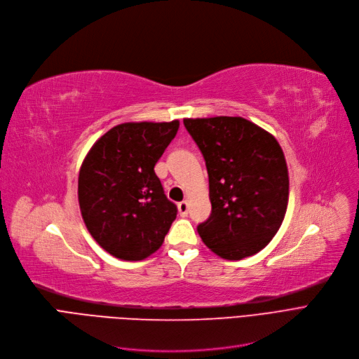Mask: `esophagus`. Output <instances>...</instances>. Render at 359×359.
I'll list each match as a JSON object with an SVG mask.
<instances>
[{
	"label": "esophagus",
	"mask_w": 359,
	"mask_h": 359,
	"mask_svg": "<svg viewBox=\"0 0 359 359\" xmlns=\"http://www.w3.org/2000/svg\"><path fill=\"white\" fill-rule=\"evenodd\" d=\"M189 210H190V206H189V201H187V200H184L178 204V212H180L181 216L189 215Z\"/></svg>",
	"instance_id": "1"
}]
</instances>
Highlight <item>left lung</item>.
<instances>
[{"label": "left lung", "instance_id": "8db88e82", "mask_svg": "<svg viewBox=\"0 0 359 359\" xmlns=\"http://www.w3.org/2000/svg\"><path fill=\"white\" fill-rule=\"evenodd\" d=\"M206 161L210 217L201 241L220 259L262 251L279 231L289 200V175L275 135L243 116L185 118Z\"/></svg>", "mask_w": 359, "mask_h": 359}]
</instances>
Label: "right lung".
Wrapping results in <instances>:
<instances>
[{
  "label": "right lung",
  "mask_w": 359,
  "mask_h": 359,
  "mask_svg": "<svg viewBox=\"0 0 359 359\" xmlns=\"http://www.w3.org/2000/svg\"><path fill=\"white\" fill-rule=\"evenodd\" d=\"M178 128V119L119 124L97 139L83 159L81 217L93 240L116 259H147L161 248L177 217L155 165Z\"/></svg>",
  "instance_id": "1"
}]
</instances>
